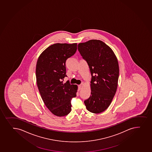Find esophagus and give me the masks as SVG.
Returning <instances> with one entry per match:
<instances>
[{"label": "esophagus", "instance_id": "esophagus-1", "mask_svg": "<svg viewBox=\"0 0 152 152\" xmlns=\"http://www.w3.org/2000/svg\"><path fill=\"white\" fill-rule=\"evenodd\" d=\"M81 87H82V85H81V84H80V85H79L78 91H80V89H81Z\"/></svg>", "mask_w": 152, "mask_h": 152}]
</instances>
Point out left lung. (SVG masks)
Returning <instances> with one entry per match:
<instances>
[{"label": "left lung", "instance_id": "left-lung-1", "mask_svg": "<svg viewBox=\"0 0 152 152\" xmlns=\"http://www.w3.org/2000/svg\"><path fill=\"white\" fill-rule=\"evenodd\" d=\"M78 50L88 65L91 94L84 101L88 111L98 114L109 107L118 86L119 68L114 51L99 40L80 43Z\"/></svg>", "mask_w": 152, "mask_h": 152}]
</instances>
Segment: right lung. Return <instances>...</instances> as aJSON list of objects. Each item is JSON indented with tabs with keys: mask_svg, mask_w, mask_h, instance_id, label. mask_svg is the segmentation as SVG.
<instances>
[{
	"mask_svg": "<svg viewBox=\"0 0 152 152\" xmlns=\"http://www.w3.org/2000/svg\"><path fill=\"white\" fill-rule=\"evenodd\" d=\"M76 43H55L48 47L38 58L36 82L41 98L48 109L58 117L71 111V100L76 97L78 86L66 82V61L77 50Z\"/></svg>",
	"mask_w": 152,
	"mask_h": 152,
	"instance_id": "1",
	"label": "right lung"
}]
</instances>
